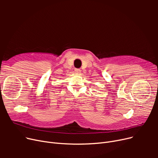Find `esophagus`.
Masks as SVG:
<instances>
[{
  "label": "esophagus",
  "mask_w": 158,
  "mask_h": 158,
  "mask_svg": "<svg viewBox=\"0 0 158 158\" xmlns=\"http://www.w3.org/2000/svg\"><path fill=\"white\" fill-rule=\"evenodd\" d=\"M80 72H81V70H80V69H74V73H75L79 74V73H80Z\"/></svg>",
  "instance_id": "esophagus-1"
}]
</instances>
